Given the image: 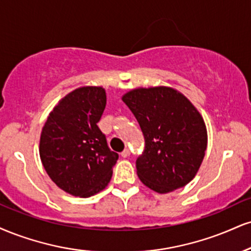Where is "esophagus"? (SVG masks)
Returning a JSON list of instances; mask_svg holds the SVG:
<instances>
[{"label":"esophagus","mask_w":251,"mask_h":251,"mask_svg":"<svg viewBox=\"0 0 251 251\" xmlns=\"http://www.w3.org/2000/svg\"><path fill=\"white\" fill-rule=\"evenodd\" d=\"M129 154H131V152H129L128 149H125L122 152V156L123 158H127V156H129Z\"/></svg>","instance_id":"1"}]
</instances>
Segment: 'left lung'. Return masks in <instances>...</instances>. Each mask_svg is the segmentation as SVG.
Here are the masks:
<instances>
[{"label": "left lung", "mask_w": 251, "mask_h": 251, "mask_svg": "<svg viewBox=\"0 0 251 251\" xmlns=\"http://www.w3.org/2000/svg\"><path fill=\"white\" fill-rule=\"evenodd\" d=\"M123 100L137 118L145 149L135 166L144 185L158 193L186 186L207 149L203 119L192 102L171 87L137 89Z\"/></svg>", "instance_id": "left-lung-1"}]
</instances>
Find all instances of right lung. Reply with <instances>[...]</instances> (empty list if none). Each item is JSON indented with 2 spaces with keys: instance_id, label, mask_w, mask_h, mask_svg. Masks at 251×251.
Returning <instances> with one entry per match:
<instances>
[{
  "instance_id": "obj_1",
  "label": "right lung",
  "mask_w": 251,
  "mask_h": 251,
  "mask_svg": "<svg viewBox=\"0 0 251 251\" xmlns=\"http://www.w3.org/2000/svg\"><path fill=\"white\" fill-rule=\"evenodd\" d=\"M105 105L102 87H79L58 102L42 129V164L51 180L71 195H95L112 176L119 155L97 125Z\"/></svg>"
}]
</instances>
